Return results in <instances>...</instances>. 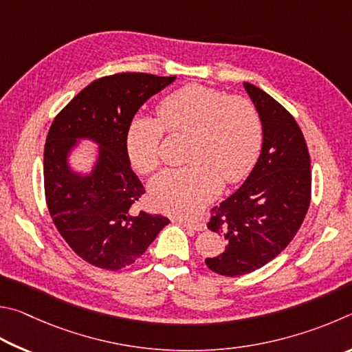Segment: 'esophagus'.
Segmentation results:
<instances>
[{
	"label": "esophagus",
	"mask_w": 352,
	"mask_h": 352,
	"mask_svg": "<svg viewBox=\"0 0 352 352\" xmlns=\"http://www.w3.org/2000/svg\"><path fill=\"white\" fill-rule=\"evenodd\" d=\"M181 224L184 227H187V229H192L195 232H202L206 230V224L201 223V221H198V223H192V221H181Z\"/></svg>",
	"instance_id": "34e87169"
}]
</instances>
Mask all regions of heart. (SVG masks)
<instances>
[{
    "label": "heart",
    "instance_id": "heart-1",
    "mask_svg": "<svg viewBox=\"0 0 352 352\" xmlns=\"http://www.w3.org/2000/svg\"><path fill=\"white\" fill-rule=\"evenodd\" d=\"M156 111L157 119L133 117L125 142L134 168L150 175L160 165L164 131L188 134L190 165L164 170L150 184L151 199L160 210L195 217L218 195L221 182H236L254 168L263 126L248 98L188 85L164 97Z\"/></svg>",
    "mask_w": 352,
    "mask_h": 352
}]
</instances>
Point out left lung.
Masks as SVG:
<instances>
[{"mask_svg": "<svg viewBox=\"0 0 352 352\" xmlns=\"http://www.w3.org/2000/svg\"><path fill=\"white\" fill-rule=\"evenodd\" d=\"M244 88L260 114L263 146L248 179L212 208L207 224L227 244L206 264L224 276L250 274L281 254L311 202V157L298 123L267 92L250 83Z\"/></svg>", "mask_w": 352, "mask_h": 352, "instance_id": "1", "label": "left lung"}]
</instances>
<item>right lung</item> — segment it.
<instances>
[{
  "instance_id": "obj_1",
  "label": "right lung",
  "mask_w": 352,
  "mask_h": 352,
  "mask_svg": "<svg viewBox=\"0 0 352 352\" xmlns=\"http://www.w3.org/2000/svg\"><path fill=\"white\" fill-rule=\"evenodd\" d=\"M175 76L122 72L82 89L55 117L45 145V195L55 227L67 245L92 266L119 270L133 264L170 223L162 214L131 213L145 188L131 170L126 129L151 96ZM78 138L99 145L89 175L67 157Z\"/></svg>"
}]
</instances>
